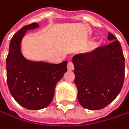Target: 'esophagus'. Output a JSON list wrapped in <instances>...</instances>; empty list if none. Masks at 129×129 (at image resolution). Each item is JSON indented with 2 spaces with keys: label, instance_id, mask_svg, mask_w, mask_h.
<instances>
[{
  "label": "esophagus",
  "instance_id": "obj_1",
  "mask_svg": "<svg viewBox=\"0 0 129 129\" xmlns=\"http://www.w3.org/2000/svg\"><path fill=\"white\" fill-rule=\"evenodd\" d=\"M67 68H68V70L70 71H72L74 70V65L72 62H68V65H67Z\"/></svg>",
  "mask_w": 129,
  "mask_h": 129
}]
</instances>
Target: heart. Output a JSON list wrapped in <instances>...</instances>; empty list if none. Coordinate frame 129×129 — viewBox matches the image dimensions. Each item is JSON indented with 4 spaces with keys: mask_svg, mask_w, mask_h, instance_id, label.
<instances>
[{
    "mask_svg": "<svg viewBox=\"0 0 129 129\" xmlns=\"http://www.w3.org/2000/svg\"><path fill=\"white\" fill-rule=\"evenodd\" d=\"M95 46H96V44H95V43H94V44H92V47H94Z\"/></svg>",
    "mask_w": 129,
    "mask_h": 129,
    "instance_id": "obj_1",
    "label": "heart"
}]
</instances>
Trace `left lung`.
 Listing matches in <instances>:
<instances>
[{
	"label": "left lung",
	"mask_w": 129,
	"mask_h": 129,
	"mask_svg": "<svg viewBox=\"0 0 129 129\" xmlns=\"http://www.w3.org/2000/svg\"><path fill=\"white\" fill-rule=\"evenodd\" d=\"M110 44L73 58L78 101L82 107L101 110L119 94L124 83L125 57L120 44L110 32Z\"/></svg>",
	"instance_id": "obj_1"
}]
</instances>
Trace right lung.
<instances>
[{"label":"right lung","mask_w":129,"mask_h":129,"mask_svg":"<svg viewBox=\"0 0 129 129\" xmlns=\"http://www.w3.org/2000/svg\"><path fill=\"white\" fill-rule=\"evenodd\" d=\"M39 27L37 22L22 27L12 38L7 57V85L13 98L28 110H41L52 101L56 83L67 71V61L54 64L35 62L24 57L21 41L27 30Z\"/></svg>","instance_id":"add662e5"}]
</instances>
